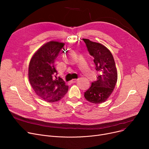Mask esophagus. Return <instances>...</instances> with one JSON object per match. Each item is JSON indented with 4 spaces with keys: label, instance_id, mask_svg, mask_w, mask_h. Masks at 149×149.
<instances>
[{
    "label": "esophagus",
    "instance_id": "1",
    "mask_svg": "<svg viewBox=\"0 0 149 149\" xmlns=\"http://www.w3.org/2000/svg\"><path fill=\"white\" fill-rule=\"evenodd\" d=\"M77 81V79H72L71 81H70V82H71L72 83H75Z\"/></svg>",
    "mask_w": 149,
    "mask_h": 149
}]
</instances>
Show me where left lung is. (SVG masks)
Masks as SVG:
<instances>
[{"label": "left lung", "mask_w": 149, "mask_h": 149, "mask_svg": "<svg viewBox=\"0 0 149 149\" xmlns=\"http://www.w3.org/2000/svg\"><path fill=\"white\" fill-rule=\"evenodd\" d=\"M93 58L98 73L97 80L92 83L90 88L84 92V98L94 104L103 103L110 97L118 79L115 63L111 51L102 44L83 38Z\"/></svg>", "instance_id": "obj_1"}]
</instances>
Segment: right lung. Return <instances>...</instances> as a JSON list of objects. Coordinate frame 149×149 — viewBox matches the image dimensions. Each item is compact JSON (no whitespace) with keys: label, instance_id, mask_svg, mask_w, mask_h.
<instances>
[{"label":"right lung","instance_id":"add662e5","mask_svg":"<svg viewBox=\"0 0 149 149\" xmlns=\"http://www.w3.org/2000/svg\"><path fill=\"white\" fill-rule=\"evenodd\" d=\"M64 43L50 41L41 46L31 58L28 69L29 83L36 94L49 103L60 100L68 91V86L57 78L55 60Z\"/></svg>","mask_w":149,"mask_h":149}]
</instances>
